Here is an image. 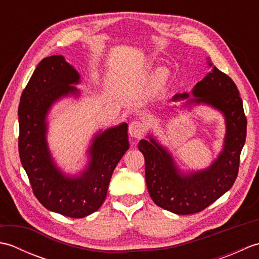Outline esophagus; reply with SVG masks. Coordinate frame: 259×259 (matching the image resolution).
Listing matches in <instances>:
<instances>
[{
	"label": "esophagus",
	"instance_id": "1",
	"mask_svg": "<svg viewBox=\"0 0 259 259\" xmlns=\"http://www.w3.org/2000/svg\"><path fill=\"white\" fill-rule=\"evenodd\" d=\"M146 131V125L141 121H133L129 125V135L133 137V138L139 139L144 136Z\"/></svg>",
	"mask_w": 259,
	"mask_h": 259
}]
</instances>
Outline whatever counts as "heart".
Segmentation results:
<instances>
[{"label": "heart", "mask_w": 259, "mask_h": 259, "mask_svg": "<svg viewBox=\"0 0 259 259\" xmlns=\"http://www.w3.org/2000/svg\"><path fill=\"white\" fill-rule=\"evenodd\" d=\"M158 79H159V80H160V81L164 80V79H166V74H164V73H162V72H160V73H159V74H158Z\"/></svg>", "instance_id": "b5f03b06"}]
</instances>
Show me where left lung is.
Listing matches in <instances>:
<instances>
[{
  "label": "left lung",
  "mask_w": 259,
  "mask_h": 259,
  "mask_svg": "<svg viewBox=\"0 0 259 259\" xmlns=\"http://www.w3.org/2000/svg\"><path fill=\"white\" fill-rule=\"evenodd\" d=\"M210 69L190 92L178 93L169 107L171 112L205 106L222 113L225 121L223 147L217 157L202 169H184L174 153L149 131L138 148L145 157L146 184L157 206L177 214L199 212L211 205L234 185L238 175L239 157L246 140L247 120L243 101L234 81L219 71L207 58Z\"/></svg>",
  "instance_id": "1"
}]
</instances>
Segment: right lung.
<instances>
[{
	"label": "right lung",
	"mask_w": 259,
	"mask_h": 259,
	"mask_svg": "<svg viewBox=\"0 0 259 259\" xmlns=\"http://www.w3.org/2000/svg\"><path fill=\"white\" fill-rule=\"evenodd\" d=\"M81 75L63 56L43 59L22 92L19 153L37 200L48 210L71 218L97 211L107 197L113 170L129 149L125 122L93 134L80 170L67 171L48 141L49 114L65 98L79 99Z\"/></svg>",
	"instance_id": "right-lung-1"
}]
</instances>
